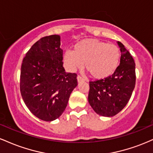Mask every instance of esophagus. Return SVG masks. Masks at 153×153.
I'll list each match as a JSON object with an SVG mask.
<instances>
[{
	"label": "esophagus",
	"instance_id": "1",
	"mask_svg": "<svg viewBox=\"0 0 153 153\" xmlns=\"http://www.w3.org/2000/svg\"><path fill=\"white\" fill-rule=\"evenodd\" d=\"M77 80H78V82H85V79L83 78V77H81L80 76V75H78V77H77Z\"/></svg>",
	"mask_w": 153,
	"mask_h": 153
}]
</instances>
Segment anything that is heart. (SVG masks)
I'll list each match as a JSON object with an SVG mask.
<instances>
[{
    "instance_id": "heart-1",
    "label": "heart",
    "mask_w": 153,
    "mask_h": 153,
    "mask_svg": "<svg viewBox=\"0 0 153 153\" xmlns=\"http://www.w3.org/2000/svg\"><path fill=\"white\" fill-rule=\"evenodd\" d=\"M121 52L117 45L87 39L75 45L73 51H66L64 61L72 72L85 69L96 79H104L114 74L120 62Z\"/></svg>"
}]
</instances>
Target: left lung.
I'll list each match as a JSON object with an SVG mask.
<instances>
[{
  "label": "left lung",
  "mask_w": 153,
  "mask_h": 153,
  "mask_svg": "<svg viewBox=\"0 0 153 153\" xmlns=\"http://www.w3.org/2000/svg\"><path fill=\"white\" fill-rule=\"evenodd\" d=\"M121 52L120 64L113 75L89 82V104L96 114L114 117L130 99L136 81L134 59L124 45L117 42Z\"/></svg>",
  "instance_id": "obj_1"
}]
</instances>
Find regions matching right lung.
Instances as JSON below:
<instances>
[{"label":"right lung","mask_w":153,"mask_h":153,"mask_svg":"<svg viewBox=\"0 0 153 153\" xmlns=\"http://www.w3.org/2000/svg\"><path fill=\"white\" fill-rule=\"evenodd\" d=\"M60 36L51 35L33 45L23 59L20 90L29 111L37 118L52 122L65 109L77 75L63 68Z\"/></svg>","instance_id":"obj_1"}]
</instances>
